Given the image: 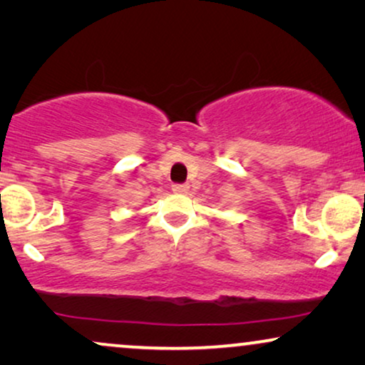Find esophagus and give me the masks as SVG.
Segmentation results:
<instances>
[{
    "instance_id": "34e87169",
    "label": "esophagus",
    "mask_w": 365,
    "mask_h": 365,
    "mask_svg": "<svg viewBox=\"0 0 365 365\" xmlns=\"http://www.w3.org/2000/svg\"><path fill=\"white\" fill-rule=\"evenodd\" d=\"M173 191L176 194H187L189 186H187V184H174Z\"/></svg>"
}]
</instances>
